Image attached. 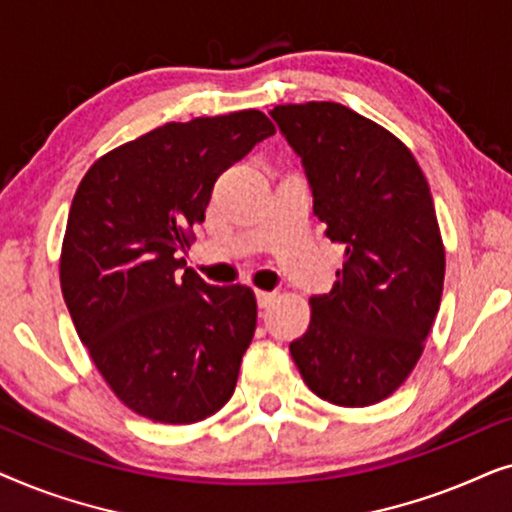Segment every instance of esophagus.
Returning a JSON list of instances; mask_svg holds the SVG:
<instances>
[{"label": "esophagus", "instance_id": "1", "mask_svg": "<svg viewBox=\"0 0 512 512\" xmlns=\"http://www.w3.org/2000/svg\"><path fill=\"white\" fill-rule=\"evenodd\" d=\"M275 296L277 293L275 291H261V289H256V303H258V307H268L272 300H275Z\"/></svg>", "mask_w": 512, "mask_h": 512}]
</instances>
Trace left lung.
<instances>
[{
  "mask_svg": "<svg viewBox=\"0 0 512 512\" xmlns=\"http://www.w3.org/2000/svg\"><path fill=\"white\" fill-rule=\"evenodd\" d=\"M270 116L303 163L324 235L345 247L338 282L310 298V328L289 352L319 398L366 408L412 373L440 307L445 251L429 184L391 132L342 104Z\"/></svg>",
  "mask_w": 512,
  "mask_h": 512,
  "instance_id": "obj_1",
  "label": "left lung"
}]
</instances>
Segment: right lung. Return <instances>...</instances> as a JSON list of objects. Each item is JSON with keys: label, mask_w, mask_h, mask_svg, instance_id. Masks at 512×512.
Listing matches in <instances>:
<instances>
[{"label": "right lung", "mask_w": 512, "mask_h": 512, "mask_svg": "<svg viewBox=\"0 0 512 512\" xmlns=\"http://www.w3.org/2000/svg\"><path fill=\"white\" fill-rule=\"evenodd\" d=\"M270 135L256 109L165 123L102 156L79 184L62 296L97 370L137 415L193 424L233 396L256 331L254 291L207 284L179 254L219 174Z\"/></svg>", "instance_id": "1"}]
</instances>
